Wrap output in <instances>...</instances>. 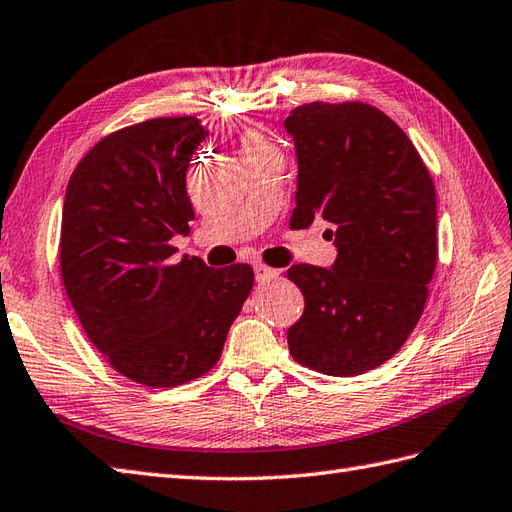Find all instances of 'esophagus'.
I'll list each match as a JSON object with an SVG mask.
<instances>
[{"mask_svg": "<svg viewBox=\"0 0 512 512\" xmlns=\"http://www.w3.org/2000/svg\"><path fill=\"white\" fill-rule=\"evenodd\" d=\"M279 274V270H274V268H270V266H266V264H255V277H257V281H270V279H274Z\"/></svg>", "mask_w": 512, "mask_h": 512, "instance_id": "34e87169", "label": "esophagus"}]
</instances>
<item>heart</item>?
Returning a JSON list of instances; mask_svg holds the SVG:
<instances>
[{
  "label": "heart",
  "instance_id": "1",
  "mask_svg": "<svg viewBox=\"0 0 512 512\" xmlns=\"http://www.w3.org/2000/svg\"><path fill=\"white\" fill-rule=\"evenodd\" d=\"M240 147H242V155H248V153H255V151H264V149H270V144L266 142V138L259 134V131H244L242 134V140H240Z\"/></svg>",
  "mask_w": 512,
  "mask_h": 512
}]
</instances>
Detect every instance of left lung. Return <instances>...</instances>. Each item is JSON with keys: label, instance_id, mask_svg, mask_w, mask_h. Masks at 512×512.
Listing matches in <instances>:
<instances>
[{"label": "left lung", "instance_id": "8db88e82", "mask_svg": "<svg viewBox=\"0 0 512 512\" xmlns=\"http://www.w3.org/2000/svg\"><path fill=\"white\" fill-rule=\"evenodd\" d=\"M298 157L292 229L331 222L333 268L296 264L305 296L292 357L322 374L357 376L402 348L422 318L437 266L435 183L409 136L363 101L298 106L285 119Z\"/></svg>", "mask_w": 512, "mask_h": 512}]
</instances>
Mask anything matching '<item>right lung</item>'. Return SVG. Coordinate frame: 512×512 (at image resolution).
Masks as SVG:
<instances>
[{"instance_id":"add662e5","label":"right lung","mask_w":512,"mask_h":512,"mask_svg":"<svg viewBox=\"0 0 512 512\" xmlns=\"http://www.w3.org/2000/svg\"><path fill=\"white\" fill-rule=\"evenodd\" d=\"M205 136L196 116L116 129L75 166L64 196V290L112 368L153 389L214 368L255 283L248 264L173 257L170 240L194 220L186 170Z\"/></svg>"}]
</instances>
